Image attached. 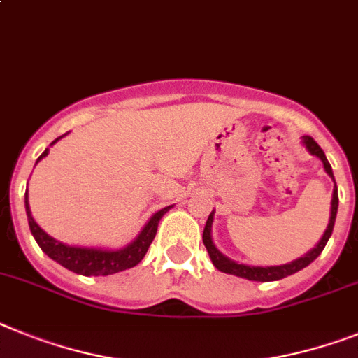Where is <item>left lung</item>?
Returning <instances> with one entry per match:
<instances>
[{
	"mask_svg": "<svg viewBox=\"0 0 358 358\" xmlns=\"http://www.w3.org/2000/svg\"><path fill=\"white\" fill-rule=\"evenodd\" d=\"M302 143H304L306 149H308L311 155L317 156V158H320V160H322L324 169H326V173L333 178L331 165H329V162H327L326 155H324V151L320 149V145H318V143L315 142L311 136H302ZM333 182H335V178H333ZM337 209H338V193H337V185H335V189H333V198H331L329 224H327L326 231H324L322 238L318 240V244L315 245L311 251H308L304 257L296 258V260H293V262H289V264H282V266H266V267L245 266V264H238V262H235V260H231V258L225 257V255H222L220 251L216 249V245L213 244V236H211L213 215H215V213H211V215H209V218H207V222H206V227H203V236H202L203 245H206L207 253H209V257H211L213 266H215L218 271L227 273V275L240 276V278H248V280H255V282L280 280V278H286V276L293 275V273H296V271H300V269L308 267L309 264L313 262L315 258L318 257V255L322 253V249L326 248L327 240H329V236H331V233H333V225H335V218H337Z\"/></svg>",
	"mask_w": 358,
	"mask_h": 358,
	"instance_id": "1",
	"label": "left lung"
}]
</instances>
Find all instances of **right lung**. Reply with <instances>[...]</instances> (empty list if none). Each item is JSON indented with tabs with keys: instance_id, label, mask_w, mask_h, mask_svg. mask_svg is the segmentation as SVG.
Listing matches in <instances>:
<instances>
[{
	"instance_id": "right-lung-1",
	"label": "right lung",
	"mask_w": 358,
	"mask_h": 358,
	"mask_svg": "<svg viewBox=\"0 0 358 358\" xmlns=\"http://www.w3.org/2000/svg\"><path fill=\"white\" fill-rule=\"evenodd\" d=\"M65 136V134H63ZM59 136V138H63ZM59 138H56L50 145L58 142ZM49 155V149H45L43 155L38 158V162L43 158V156ZM36 162V164H38ZM173 206H167L164 209H160L158 213L149 218L143 229L140 231V235L131 242L129 245L122 249H101V248H76V245H67L59 242V240H54L52 236H49L41 229L40 225L36 224V220L31 215V207H29V194L25 193V209H27V218H29V227H31L32 236L36 238L38 245L41 248L47 257H50L52 260L59 264V266L67 267L69 271H74L78 275L83 276H107L114 275V273L125 271V269H131L136 264L142 262V258L145 257L147 249L151 245V242L156 236V229H158V222H160L162 216L169 211Z\"/></svg>"
}]
</instances>
